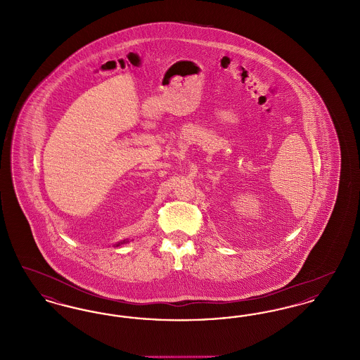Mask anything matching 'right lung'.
<instances>
[{
  "instance_id": "obj_1",
  "label": "right lung",
  "mask_w": 360,
  "mask_h": 360,
  "mask_svg": "<svg viewBox=\"0 0 360 360\" xmlns=\"http://www.w3.org/2000/svg\"><path fill=\"white\" fill-rule=\"evenodd\" d=\"M124 243H128V240H122L121 243H117V244H115V245H116V247H119L120 244H124Z\"/></svg>"
}]
</instances>
